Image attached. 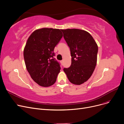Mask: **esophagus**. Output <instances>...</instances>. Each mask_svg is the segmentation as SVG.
<instances>
[{
	"label": "esophagus",
	"instance_id": "34e87169",
	"mask_svg": "<svg viewBox=\"0 0 124 124\" xmlns=\"http://www.w3.org/2000/svg\"><path fill=\"white\" fill-rule=\"evenodd\" d=\"M60 63H61V65H63V60H62V61H60Z\"/></svg>",
	"mask_w": 124,
	"mask_h": 124
}]
</instances>
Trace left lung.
<instances>
[{
  "label": "left lung",
  "instance_id": "8db88e82",
  "mask_svg": "<svg viewBox=\"0 0 124 124\" xmlns=\"http://www.w3.org/2000/svg\"><path fill=\"white\" fill-rule=\"evenodd\" d=\"M63 37L70 48L71 65L64 68L69 81L81 85L92 75L97 60L98 45L89 32L79 29H61Z\"/></svg>",
  "mask_w": 124,
  "mask_h": 124
}]
</instances>
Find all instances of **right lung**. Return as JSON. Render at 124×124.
I'll return each mask as SVG.
<instances>
[{"mask_svg": "<svg viewBox=\"0 0 124 124\" xmlns=\"http://www.w3.org/2000/svg\"><path fill=\"white\" fill-rule=\"evenodd\" d=\"M63 36L59 29L43 28L35 30L28 38L23 51L26 69L31 78L42 87H49L60 71L54 49Z\"/></svg>", "mask_w": 124, "mask_h": 124, "instance_id": "add662e5", "label": "right lung"}]
</instances>
